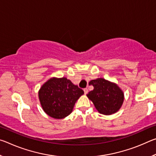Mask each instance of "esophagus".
<instances>
[{
    "label": "esophagus",
    "instance_id": "1",
    "mask_svg": "<svg viewBox=\"0 0 156 156\" xmlns=\"http://www.w3.org/2000/svg\"><path fill=\"white\" fill-rule=\"evenodd\" d=\"M84 94H87L88 93V89H87V88H85V89H84Z\"/></svg>",
    "mask_w": 156,
    "mask_h": 156
}]
</instances>
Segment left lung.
Returning <instances> with one entry per match:
<instances>
[{
    "instance_id": "1",
    "label": "left lung",
    "mask_w": 156,
    "mask_h": 156,
    "mask_svg": "<svg viewBox=\"0 0 156 156\" xmlns=\"http://www.w3.org/2000/svg\"><path fill=\"white\" fill-rule=\"evenodd\" d=\"M94 86V90L87 94L100 113L112 115L119 111L123 104L125 95L123 91L115 83L102 78L89 82Z\"/></svg>"
}]
</instances>
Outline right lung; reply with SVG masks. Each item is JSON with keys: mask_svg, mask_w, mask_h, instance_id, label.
<instances>
[{"mask_svg": "<svg viewBox=\"0 0 156 156\" xmlns=\"http://www.w3.org/2000/svg\"><path fill=\"white\" fill-rule=\"evenodd\" d=\"M83 94V89L67 78L52 77L39 89L38 98L47 115L62 119L72 112L76 101Z\"/></svg>", "mask_w": 156, "mask_h": 156, "instance_id": "obj_1", "label": "right lung"}]
</instances>
